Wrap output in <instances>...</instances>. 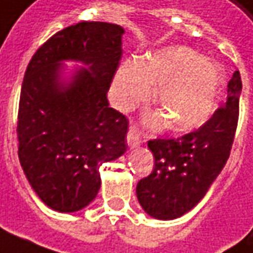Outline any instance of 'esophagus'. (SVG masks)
I'll list each match as a JSON object with an SVG mask.
<instances>
[{
	"label": "esophagus",
	"instance_id": "34e87169",
	"mask_svg": "<svg viewBox=\"0 0 253 253\" xmlns=\"http://www.w3.org/2000/svg\"><path fill=\"white\" fill-rule=\"evenodd\" d=\"M126 141H128V146L130 148H135L140 144V133L136 128L135 125H132L128 130V136H126Z\"/></svg>",
	"mask_w": 253,
	"mask_h": 253
}]
</instances>
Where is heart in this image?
Masks as SVG:
<instances>
[{"label":"heart","instance_id":"obj_1","mask_svg":"<svg viewBox=\"0 0 253 253\" xmlns=\"http://www.w3.org/2000/svg\"><path fill=\"white\" fill-rule=\"evenodd\" d=\"M219 73L212 64L187 47H166L146 60L124 61L113 83V101L128 110L158 88L155 103L173 132L187 133L207 123L215 110ZM159 116L148 118L158 124Z\"/></svg>","mask_w":253,"mask_h":253}]
</instances>
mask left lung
Returning <instances> with one entry per match:
<instances>
[{
    "label": "left lung",
    "instance_id": "8db88e82",
    "mask_svg": "<svg viewBox=\"0 0 253 253\" xmlns=\"http://www.w3.org/2000/svg\"><path fill=\"white\" fill-rule=\"evenodd\" d=\"M243 89L240 72L227 84V98L198 130L178 139H155L148 148L155 158L150 175L137 182V200L155 219L180 218L204 198L226 165L238 121Z\"/></svg>",
    "mask_w": 253,
    "mask_h": 253
}]
</instances>
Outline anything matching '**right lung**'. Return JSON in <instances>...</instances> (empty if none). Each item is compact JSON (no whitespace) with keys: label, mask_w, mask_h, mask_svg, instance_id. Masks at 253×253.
Listing matches in <instances>:
<instances>
[{"label":"right lung","mask_w":253,"mask_h":253,"mask_svg":"<svg viewBox=\"0 0 253 253\" xmlns=\"http://www.w3.org/2000/svg\"><path fill=\"white\" fill-rule=\"evenodd\" d=\"M124 32L102 21L66 27L27 66L17 117L19 159L39 199L58 212L87 207L101 188V165L126 151L128 120L107 102ZM64 60L84 66L65 78Z\"/></svg>","instance_id":"add662e5"}]
</instances>
